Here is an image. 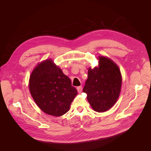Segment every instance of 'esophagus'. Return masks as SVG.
I'll return each instance as SVG.
<instances>
[{
  "mask_svg": "<svg viewBox=\"0 0 151 151\" xmlns=\"http://www.w3.org/2000/svg\"><path fill=\"white\" fill-rule=\"evenodd\" d=\"M77 91H78V93H81L82 92V91H83V87H82V86L77 87Z\"/></svg>",
  "mask_w": 151,
  "mask_h": 151,
  "instance_id": "obj_1",
  "label": "esophagus"
}]
</instances>
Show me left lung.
<instances>
[{"label": "left lung", "mask_w": 151, "mask_h": 151, "mask_svg": "<svg viewBox=\"0 0 151 151\" xmlns=\"http://www.w3.org/2000/svg\"><path fill=\"white\" fill-rule=\"evenodd\" d=\"M98 60V67L88 69L83 92L94 111L104 112L116 103L122 79L119 68L111 59L99 56Z\"/></svg>", "instance_id": "left-lung-1"}]
</instances>
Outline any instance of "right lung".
I'll use <instances>...</instances> for the list:
<instances>
[{
	"label": "right lung",
	"mask_w": 151,
	"mask_h": 151,
	"mask_svg": "<svg viewBox=\"0 0 151 151\" xmlns=\"http://www.w3.org/2000/svg\"><path fill=\"white\" fill-rule=\"evenodd\" d=\"M29 88L34 101L45 113L55 116L64 115L77 94L70 79L52 59L36 66L29 77Z\"/></svg>",
	"instance_id": "add662e5"
}]
</instances>
